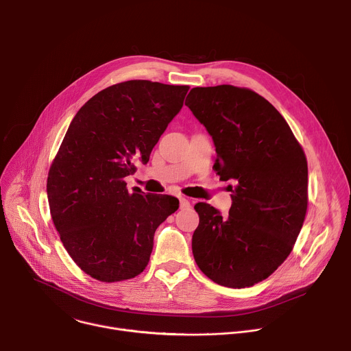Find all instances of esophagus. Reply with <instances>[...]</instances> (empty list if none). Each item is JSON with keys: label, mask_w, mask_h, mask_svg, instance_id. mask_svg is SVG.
<instances>
[{"label": "esophagus", "mask_w": 351, "mask_h": 351, "mask_svg": "<svg viewBox=\"0 0 351 351\" xmlns=\"http://www.w3.org/2000/svg\"><path fill=\"white\" fill-rule=\"evenodd\" d=\"M179 202H180V208L182 210H186V208L190 207V202L186 197H179Z\"/></svg>", "instance_id": "esophagus-1"}]
</instances>
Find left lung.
I'll list each match as a JSON object with an SVG mask.
<instances>
[{
  "mask_svg": "<svg viewBox=\"0 0 351 351\" xmlns=\"http://www.w3.org/2000/svg\"><path fill=\"white\" fill-rule=\"evenodd\" d=\"M186 106L213 137L215 172L236 184L228 218L210 204L194 206V260L218 285L250 287L278 269L303 226L304 152L278 110L248 88L194 87Z\"/></svg>",
  "mask_w": 351,
  "mask_h": 351,
  "instance_id": "left-lung-1",
  "label": "left lung"
}]
</instances>
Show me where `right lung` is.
<instances>
[{
	"label": "right lung",
	"mask_w": 351,
	"mask_h": 351,
	"mask_svg": "<svg viewBox=\"0 0 351 351\" xmlns=\"http://www.w3.org/2000/svg\"><path fill=\"white\" fill-rule=\"evenodd\" d=\"M189 86L129 80L91 97L72 119L47 179L61 241L91 278L119 282L143 272L157 228L179 208L167 194L126 189L134 161L147 164Z\"/></svg>",
	"instance_id": "add662e5"
}]
</instances>
